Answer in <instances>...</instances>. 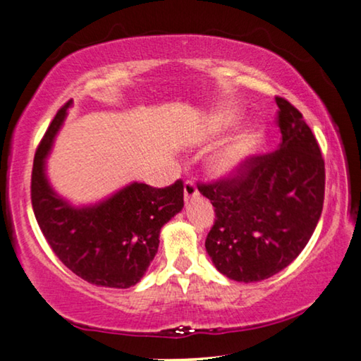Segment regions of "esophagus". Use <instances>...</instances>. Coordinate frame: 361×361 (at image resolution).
I'll return each mask as SVG.
<instances>
[{
    "mask_svg": "<svg viewBox=\"0 0 361 361\" xmlns=\"http://www.w3.org/2000/svg\"><path fill=\"white\" fill-rule=\"evenodd\" d=\"M198 197V190H197V185L193 184L192 180H187L184 184V200L185 203H189L193 198Z\"/></svg>",
    "mask_w": 361,
    "mask_h": 361,
    "instance_id": "esophagus-1",
    "label": "esophagus"
}]
</instances>
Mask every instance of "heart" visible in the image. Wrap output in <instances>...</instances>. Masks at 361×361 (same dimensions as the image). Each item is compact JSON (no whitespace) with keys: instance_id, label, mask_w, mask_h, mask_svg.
Wrapping results in <instances>:
<instances>
[{"instance_id":"heart-1","label":"heart","mask_w":361,"mask_h":361,"mask_svg":"<svg viewBox=\"0 0 361 361\" xmlns=\"http://www.w3.org/2000/svg\"><path fill=\"white\" fill-rule=\"evenodd\" d=\"M243 118L244 117L241 112L229 111L219 114L208 123L207 137L215 138L233 132L243 123ZM265 142H267V130L259 123L249 125L241 133L228 140L226 143L219 146L218 149L208 156L205 169L213 179H234V177L241 176L252 164V161L264 149Z\"/></svg>"}]
</instances>
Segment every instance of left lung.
Listing matches in <instances>:
<instances>
[{
  "label": "left lung",
  "instance_id": "obj_1",
  "mask_svg": "<svg viewBox=\"0 0 361 361\" xmlns=\"http://www.w3.org/2000/svg\"><path fill=\"white\" fill-rule=\"evenodd\" d=\"M279 106L281 143L231 180L198 185L216 219L205 247L219 274L252 283L270 279L306 247L321 218L326 171L311 128L288 101Z\"/></svg>",
  "mask_w": 361,
  "mask_h": 361
}]
</instances>
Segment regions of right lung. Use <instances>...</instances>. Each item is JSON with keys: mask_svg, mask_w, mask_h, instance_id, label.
<instances>
[{"mask_svg": "<svg viewBox=\"0 0 361 361\" xmlns=\"http://www.w3.org/2000/svg\"><path fill=\"white\" fill-rule=\"evenodd\" d=\"M73 101L51 120L34 158L32 208L47 243L73 274L97 286L130 288L159 247L161 228L184 207V185L166 189L130 182L102 200L75 205L54 189L47 158Z\"/></svg>", "mask_w": 361, "mask_h": 361, "instance_id": "obj_1", "label": "right lung"}]
</instances>
